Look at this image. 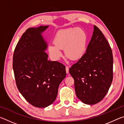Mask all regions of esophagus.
<instances>
[{
	"label": "esophagus",
	"instance_id": "esophagus-1",
	"mask_svg": "<svg viewBox=\"0 0 124 124\" xmlns=\"http://www.w3.org/2000/svg\"><path fill=\"white\" fill-rule=\"evenodd\" d=\"M66 73L68 74V73H69V68L68 67H66Z\"/></svg>",
	"mask_w": 124,
	"mask_h": 124
}]
</instances>
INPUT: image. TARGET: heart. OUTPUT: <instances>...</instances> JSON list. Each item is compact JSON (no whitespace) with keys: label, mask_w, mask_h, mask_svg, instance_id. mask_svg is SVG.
Wrapping results in <instances>:
<instances>
[{"label":"heart","mask_w":124,"mask_h":124,"mask_svg":"<svg viewBox=\"0 0 124 124\" xmlns=\"http://www.w3.org/2000/svg\"><path fill=\"white\" fill-rule=\"evenodd\" d=\"M88 37L83 28H68L61 29L56 33L54 39V45H50L48 52L53 59L57 60L61 57V50L70 60H80L86 50Z\"/></svg>","instance_id":"b5f03b06"}]
</instances>
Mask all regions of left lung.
<instances>
[{
    "label": "left lung",
    "mask_w": 124,
    "mask_h": 124,
    "mask_svg": "<svg viewBox=\"0 0 124 124\" xmlns=\"http://www.w3.org/2000/svg\"><path fill=\"white\" fill-rule=\"evenodd\" d=\"M112 49L101 31L94 25L93 34L82 58L69 72L74 80L77 97L86 104H95L106 95L113 80Z\"/></svg>",
    "instance_id": "left-lung-1"
}]
</instances>
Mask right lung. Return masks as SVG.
I'll use <instances>...</instances> for the list:
<instances>
[{"mask_svg":"<svg viewBox=\"0 0 124 124\" xmlns=\"http://www.w3.org/2000/svg\"><path fill=\"white\" fill-rule=\"evenodd\" d=\"M49 26L27 29L15 49L13 70L17 87L27 102L45 108L57 97L60 84L66 76V67L47 60V43L42 35Z\"/></svg>","mask_w":124,"mask_h":124,"instance_id":"right-lung-1","label":"right lung"}]
</instances>
